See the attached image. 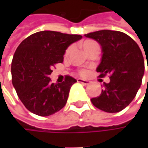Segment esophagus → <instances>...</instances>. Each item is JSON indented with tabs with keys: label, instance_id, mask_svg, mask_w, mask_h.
Instances as JSON below:
<instances>
[{
	"label": "esophagus",
	"instance_id": "esophagus-1",
	"mask_svg": "<svg viewBox=\"0 0 148 148\" xmlns=\"http://www.w3.org/2000/svg\"><path fill=\"white\" fill-rule=\"evenodd\" d=\"M77 82H78L82 83V84L85 85V86H87V85H89V84L90 83V82L88 81V80H84V79H82V78L77 79Z\"/></svg>",
	"mask_w": 148,
	"mask_h": 148
}]
</instances>
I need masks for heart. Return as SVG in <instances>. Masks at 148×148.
I'll return each instance as SVG.
<instances>
[{
  "mask_svg": "<svg viewBox=\"0 0 148 148\" xmlns=\"http://www.w3.org/2000/svg\"><path fill=\"white\" fill-rule=\"evenodd\" d=\"M93 43V41H91V40H86L84 43H82V48L83 47H85V46H86V45H88V44H90V43ZM68 53H69V49H67L66 50V55H67L68 54ZM82 75H86V71H82V72H81Z\"/></svg>",
  "mask_w": 148,
  "mask_h": 148,
  "instance_id": "1",
  "label": "heart"
}]
</instances>
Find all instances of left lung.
Returning a JSON list of instances; mask_svg holds the SVG:
<instances>
[{
    "instance_id": "left-lung-1",
    "label": "left lung",
    "mask_w": 148,
    "mask_h": 148,
    "mask_svg": "<svg viewBox=\"0 0 148 148\" xmlns=\"http://www.w3.org/2000/svg\"><path fill=\"white\" fill-rule=\"evenodd\" d=\"M85 36L100 45L102 57L96 68L99 76L110 74V82L103 83L101 94L90 99L92 104L108 113L123 110L134 99L142 84L145 67L141 49L132 38L120 31L105 29Z\"/></svg>"
}]
</instances>
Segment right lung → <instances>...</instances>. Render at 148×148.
<instances>
[{
    "mask_svg": "<svg viewBox=\"0 0 148 148\" xmlns=\"http://www.w3.org/2000/svg\"><path fill=\"white\" fill-rule=\"evenodd\" d=\"M82 38L78 34L44 30L23 40L11 63L12 84L27 110L39 116H49L62 110L71 86L77 80L66 76L62 83H51L49 75L63 62L66 50Z\"/></svg>",
    "mask_w": 148,
    "mask_h": 148,
    "instance_id": "add662e5",
    "label": "right lung"
}]
</instances>
